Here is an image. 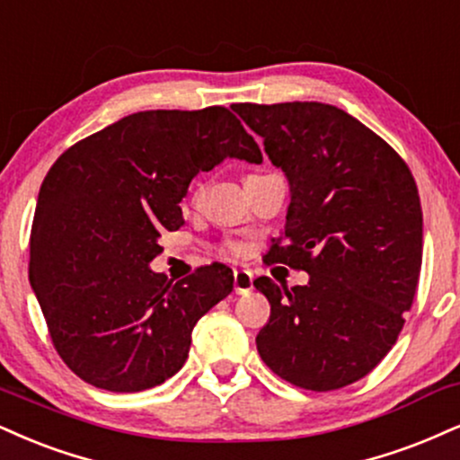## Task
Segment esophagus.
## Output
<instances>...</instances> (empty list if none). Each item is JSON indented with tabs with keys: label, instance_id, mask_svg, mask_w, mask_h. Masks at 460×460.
<instances>
[{
	"label": "esophagus",
	"instance_id": "34e87169",
	"mask_svg": "<svg viewBox=\"0 0 460 460\" xmlns=\"http://www.w3.org/2000/svg\"><path fill=\"white\" fill-rule=\"evenodd\" d=\"M234 289L237 296H244L252 289V272L248 270H235L234 272Z\"/></svg>",
	"mask_w": 460,
	"mask_h": 460
}]
</instances>
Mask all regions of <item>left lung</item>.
Masks as SVG:
<instances>
[{"instance_id":"8db88e82","label":"left lung","mask_w":460,"mask_h":460,"mask_svg":"<svg viewBox=\"0 0 460 460\" xmlns=\"http://www.w3.org/2000/svg\"><path fill=\"white\" fill-rule=\"evenodd\" d=\"M263 139L291 203L268 263L306 270L270 302L259 356L279 377L328 392L368 375L398 339L422 268V208L402 158L353 115L325 102L231 107Z\"/></svg>"}]
</instances>
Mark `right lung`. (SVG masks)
I'll use <instances>...</instances> for the list:
<instances>
[{"label": "right lung", "instance_id": "right-lung-1", "mask_svg": "<svg viewBox=\"0 0 460 460\" xmlns=\"http://www.w3.org/2000/svg\"><path fill=\"white\" fill-rule=\"evenodd\" d=\"M225 158L259 164L261 149L225 107L139 111L75 143L38 195L30 283L55 349L83 381L141 392L184 367L192 328L234 291L206 265L167 283L149 263L199 171Z\"/></svg>", "mask_w": 460, "mask_h": 460}]
</instances>
